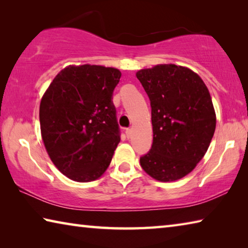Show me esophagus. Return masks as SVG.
Returning <instances> with one entry per match:
<instances>
[{
  "mask_svg": "<svg viewBox=\"0 0 248 248\" xmlns=\"http://www.w3.org/2000/svg\"><path fill=\"white\" fill-rule=\"evenodd\" d=\"M125 134H126L127 138H129V137H131V135H132V129L131 128H126V129H125Z\"/></svg>",
  "mask_w": 248,
  "mask_h": 248,
  "instance_id": "esophagus-1",
  "label": "esophagus"
}]
</instances>
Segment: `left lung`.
Instances as JSON below:
<instances>
[{"instance_id":"left-lung-1","label":"left lung","mask_w":248,"mask_h":248,"mask_svg":"<svg viewBox=\"0 0 248 248\" xmlns=\"http://www.w3.org/2000/svg\"><path fill=\"white\" fill-rule=\"evenodd\" d=\"M136 77L150 100L154 132L140 166L157 181L180 180L196 168L214 137L217 117L209 90L198 74L175 64L140 69Z\"/></svg>"}]
</instances>
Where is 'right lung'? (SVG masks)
Returning a JSON list of instances; mask_svg holds the SVG:
<instances>
[{
  "label": "right lung",
  "instance_id": "obj_1",
  "mask_svg": "<svg viewBox=\"0 0 248 248\" xmlns=\"http://www.w3.org/2000/svg\"><path fill=\"white\" fill-rule=\"evenodd\" d=\"M121 72L101 65H68L43 93L39 117L51 161L75 182L98 180L121 140L113 90Z\"/></svg>",
  "mask_w": 248,
  "mask_h": 248
}]
</instances>
